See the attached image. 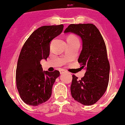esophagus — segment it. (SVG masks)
Masks as SVG:
<instances>
[{
    "mask_svg": "<svg viewBox=\"0 0 125 125\" xmlns=\"http://www.w3.org/2000/svg\"><path fill=\"white\" fill-rule=\"evenodd\" d=\"M65 70H61V71H60V73H61V74H62V73H64V72H65Z\"/></svg>",
    "mask_w": 125,
    "mask_h": 125,
    "instance_id": "obj_1",
    "label": "esophagus"
}]
</instances>
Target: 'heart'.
I'll return each instance as SVG.
<instances>
[{
  "instance_id": "heart-1",
  "label": "heart",
  "mask_w": 125,
  "mask_h": 125,
  "mask_svg": "<svg viewBox=\"0 0 125 125\" xmlns=\"http://www.w3.org/2000/svg\"><path fill=\"white\" fill-rule=\"evenodd\" d=\"M74 39H78V38L75 35H73V34H70L67 37V40H74Z\"/></svg>"
}]
</instances>
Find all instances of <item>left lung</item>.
Returning <instances> with one entry per match:
<instances>
[{
	"label": "left lung",
	"mask_w": 125,
	"mask_h": 125,
	"mask_svg": "<svg viewBox=\"0 0 125 125\" xmlns=\"http://www.w3.org/2000/svg\"><path fill=\"white\" fill-rule=\"evenodd\" d=\"M73 33L81 37L83 49L78 61L84 69V76L79 80L72 75L70 86L74 100L82 104H95L103 95L109 79L110 65L103 37L92 23L70 24L64 33Z\"/></svg>",
	"instance_id": "1"
}]
</instances>
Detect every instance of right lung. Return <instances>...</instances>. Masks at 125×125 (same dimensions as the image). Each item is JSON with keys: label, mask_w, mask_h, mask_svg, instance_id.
Listing matches in <instances>:
<instances>
[{"label": "right lung", "mask_w": 125, "mask_h": 125, "mask_svg": "<svg viewBox=\"0 0 125 125\" xmlns=\"http://www.w3.org/2000/svg\"><path fill=\"white\" fill-rule=\"evenodd\" d=\"M64 25H45L36 30L23 44L17 64L16 86L21 99L31 106L47 102L60 72L43 71L41 60L50 54V44L61 34Z\"/></svg>", "instance_id": "obj_1"}]
</instances>
